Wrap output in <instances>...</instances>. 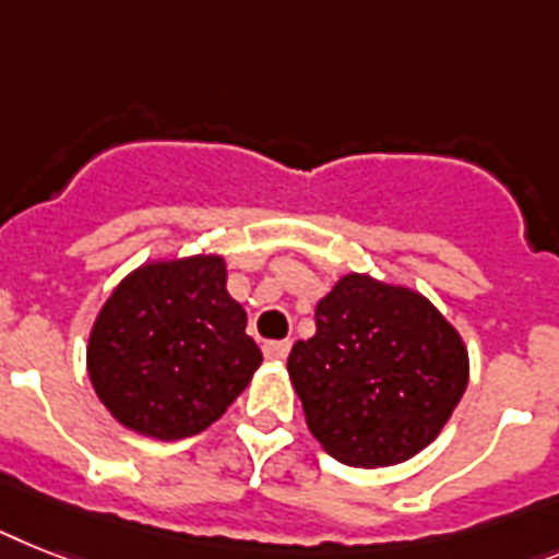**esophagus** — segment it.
I'll return each instance as SVG.
<instances>
[{
  "mask_svg": "<svg viewBox=\"0 0 559 559\" xmlns=\"http://www.w3.org/2000/svg\"><path fill=\"white\" fill-rule=\"evenodd\" d=\"M288 352H290L288 340H280V343L262 345V354H265V359H274V362H283V359L288 357Z\"/></svg>",
  "mask_w": 559,
  "mask_h": 559,
  "instance_id": "obj_1",
  "label": "esophagus"
}]
</instances>
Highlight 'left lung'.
I'll use <instances>...</instances> for the list:
<instances>
[{"label": "left lung", "mask_w": 559, "mask_h": 559, "mask_svg": "<svg viewBox=\"0 0 559 559\" xmlns=\"http://www.w3.org/2000/svg\"><path fill=\"white\" fill-rule=\"evenodd\" d=\"M313 320L317 334L290 348L288 377L322 449L385 468L440 437L468 385V348L431 299L348 271Z\"/></svg>", "instance_id": "8db88e82"}]
</instances>
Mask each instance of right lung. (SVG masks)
<instances>
[{
	"label": "right lung",
	"instance_id": "add662e5",
	"mask_svg": "<svg viewBox=\"0 0 559 559\" xmlns=\"http://www.w3.org/2000/svg\"><path fill=\"white\" fill-rule=\"evenodd\" d=\"M223 253L142 262L122 276L87 334L99 403L128 431L182 440L205 431L246 391L262 352L230 297Z\"/></svg>",
	"mask_w": 559,
	"mask_h": 559
}]
</instances>
